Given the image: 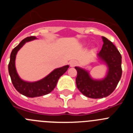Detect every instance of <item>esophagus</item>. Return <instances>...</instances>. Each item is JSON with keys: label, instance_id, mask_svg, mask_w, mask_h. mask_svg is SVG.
Masks as SVG:
<instances>
[{"label": "esophagus", "instance_id": "obj_1", "mask_svg": "<svg viewBox=\"0 0 133 133\" xmlns=\"http://www.w3.org/2000/svg\"><path fill=\"white\" fill-rule=\"evenodd\" d=\"M69 64H70V66H71V67H74V66H75L77 65V63L75 61H70Z\"/></svg>", "mask_w": 133, "mask_h": 133}]
</instances>
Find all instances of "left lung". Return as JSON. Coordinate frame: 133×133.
<instances>
[{"label":"left lung","instance_id":"1","mask_svg":"<svg viewBox=\"0 0 133 133\" xmlns=\"http://www.w3.org/2000/svg\"><path fill=\"white\" fill-rule=\"evenodd\" d=\"M103 44L98 54L109 68L107 77L101 81L93 80L87 71L79 67H75L77 71L76 84L81 93L91 98L107 97L117 87L122 76V57L113 43L103 36Z\"/></svg>","mask_w":133,"mask_h":133}]
</instances>
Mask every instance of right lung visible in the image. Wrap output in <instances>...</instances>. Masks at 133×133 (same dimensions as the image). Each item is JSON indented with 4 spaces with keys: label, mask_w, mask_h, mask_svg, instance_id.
I'll use <instances>...</instances> for the list:
<instances>
[{
    "label": "right lung",
    "mask_w": 133,
    "mask_h": 133,
    "mask_svg": "<svg viewBox=\"0 0 133 133\" xmlns=\"http://www.w3.org/2000/svg\"><path fill=\"white\" fill-rule=\"evenodd\" d=\"M36 38V37L34 36H28L21 41L19 44L16 46L12 50L10 54V62L9 64V75L10 76L12 84L16 90L22 95L30 98L41 97L50 93L55 88L60 77L68 70L69 67V65H66L61 68L55 69L45 78L34 83H29L21 79L18 77L15 68L16 55L18 50L25 44V43Z\"/></svg>",
    "instance_id": "1"
}]
</instances>
